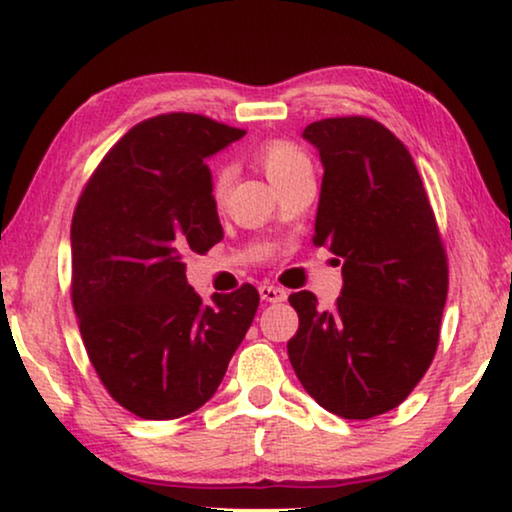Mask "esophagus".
<instances>
[{"label":"esophagus","mask_w":512,"mask_h":512,"mask_svg":"<svg viewBox=\"0 0 512 512\" xmlns=\"http://www.w3.org/2000/svg\"><path fill=\"white\" fill-rule=\"evenodd\" d=\"M258 293H261V298L265 300V303H282V300H286V291L279 289V286H272V284H263L261 289H258Z\"/></svg>","instance_id":"34e87169"}]
</instances>
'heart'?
Here are the masks:
<instances>
[{"label":"heart","instance_id":"obj_1","mask_svg":"<svg viewBox=\"0 0 512 512\" xmlns=\"http://www.w3.org/2000/svg\"><path fill=\"white\" fill-rule=\"evenodd\" d=\"M254 160L258 167L265 172L275 188H282L286 181H291L296 174L310 170V158L305 156L303 149H298L293 142H286V139H268L254 151ZM230 184V172L221 170L216 172L214 184H212V195L216 202H221L228 193Z\"/></svg>","mask_w":512,"mask_h":512}]
</instances>
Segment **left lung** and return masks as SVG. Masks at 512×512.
I'll use <instances>...</instances> for the list:
<instances>
[{"mask_svg":"<svg viewBox=\"0 0 512 512\" xmlns=\"http://www.w3.org/2000/svg\"><path fill=\"white\" fill-rule=\"evenodd\" d=\"M324 165L314 244L342 261V291L319 310L291 293L289 359L321 408L370 419L401 405L429 370L447 298V258L410 151L382 123L324 118L303 130Z\"/></svg>","mask_w":512,"mask_h":512,"instance_id":"1","label":"left lung"}]
</instances>
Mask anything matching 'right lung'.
I'll return each mask as SVG.
<instances>
[{
    "label": "right lung",
    "mask_w": 512,
    "mask_h": 512,
    "mask_svg": "<svg viewBox=\"0 0 512 512\" xmlns=\"http://www.w3.org/2000/svg\"><path fill=\"white\" fill-rule=\"evenodd\" d=\"M244 137L198 114H163L121 137L72 219V303L111 398L142 419L191 415L216 394L258 291L186 282V258L223 240L205 158Z\"/></svg>",
    "instance_id": "obj_1"
}]
</instances>
